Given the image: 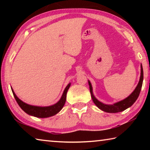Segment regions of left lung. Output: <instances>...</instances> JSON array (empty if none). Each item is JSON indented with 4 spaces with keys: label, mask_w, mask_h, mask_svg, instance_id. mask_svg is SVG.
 I'll return each instance as SVG.
<instances>
[{
    "label": "left lung",
    "mask_w": 150,
    "mask_h": 150,
    "mask_svg": "<svg viewBox=\"0 0 150 150\" xmlns=\"http://www.w3.org/2000/svg\"><path fill=\"white\" fill-rule=\"evenodd\" d=\"M143 79H144V72H143V68H142V65L141 64L140 78H139L138 84L137 85L135 89L134 90L133 92L130 95L128 96V97H126V98H124V99L119 101V102L115 103V104H113V105H106V104L101 103L100 101H99L97 99V98H96L95 95H93L92 85H91L89 80L88 81V85H89L91 98H92L93 103L95 104V105L97 106L98 108L100 109L101 110L106 112L116 113V112H120L123 111L128 108L130 107V106L136 102V100H137V98H138V96L139 95V93H140L142 83H143Z\"/></svg>",
    "instance_id": "left-lung-1"
}]
</instances>
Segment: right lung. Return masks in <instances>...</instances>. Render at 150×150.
<instances>
[{"mask_svg":"<svg viewBox=\"0 0 150 150\" xmlns=\"http://www.w3.org/2000/svg\"><path fill=\"white\" fill-rule=\"evenodd\" d=\"M70 86L71 83H69V84L67 85V87H65V90L62 94V97H61L59 100L58 101L57 103L54 104V105L48 106H39L28 105V104L23 102V101L20 100V98L18 97L12 87L11 89L17 103L18 104L20 107L25 112L30 116H35V117L37 118H44L54 116L62 110L65 103L66 97H67V93L68 89H69L70 87Z\"/></svg>","mask_w":150,"mask_h":150,"instance_id":"obj_1","label":"right lung"}]
</instances>
